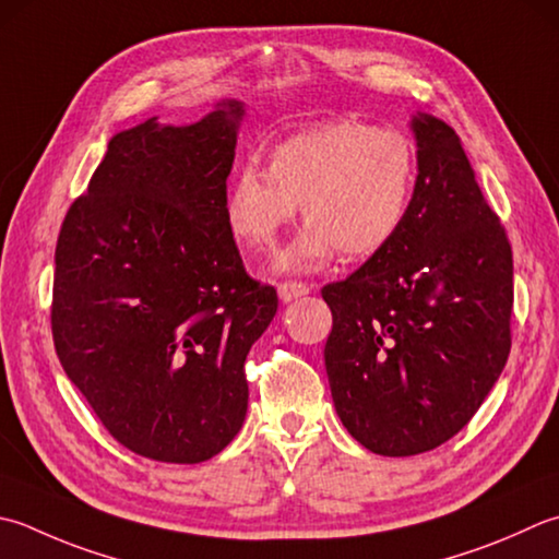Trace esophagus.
<instances>
[{"label": "esophagus", "instance_id": "obj_1", "mask_svg": "<svg viewBox=\"0 0 559 559\" xmlns=\"http://www.w3.org/2000/svg\"><path fill=\"white\" fill-rule=\"evenodd\" d=\"M312 290L310 283H302V281H283L278 283V295L283 302H290V300H298L302 295H308Z\"/></svg>", "mask_w": 559, "mask_h": 559}]
</instances>
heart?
<instances>
[{
    "instance_id": "1",
    "label": "heart",
    "mask_w": 559,
    "mask_h": 559,
    "mask_svg": "<svg viewBox=\"0 0 559 559\" xmlns=\"http://www.w3.org/2000/svg\"><path fill=\"white\" fill-rule=\"evenodd\" d=\"M414 142L395 128L342 118L283 138L269 167L245 164L229 179L225 217L249 249H271L300 203L308 225L281 251L283 269L322 266L342 254L364 261L388 249L417 191Z\"/></svg>"
}]
</instances>
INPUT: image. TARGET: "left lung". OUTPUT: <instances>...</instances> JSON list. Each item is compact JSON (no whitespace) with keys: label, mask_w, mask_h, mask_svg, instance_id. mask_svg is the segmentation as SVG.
<instances>
[{"label":"left lung","mask_w":559,"mask_h":559,"mask_svg":"<svg viewBox=\"0 0 559 559\" xmlns=\"http://www.w3.org/2000/svg\"><path fill=\"white\" fill-rule=\"evenodd\" d=\"M407 223L352 276L326 283L324 346L338 419L378 455H417L463 429L511 352L513 254L455 130L414 118Z\"/></svg>","instance_id":"1"}]
</instances>
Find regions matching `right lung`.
I'll return each instance as SVG.
<instances>
[{
  "label": "right lung",
  "mask_w": 559,
  "mask_h": 559,
  "mask_svg": "<svg viewBox=\"0 0 559 559\" xmlns=\"http://www.w3.org/2000/svg\"><path fill=\"white\" fill-rule=\"evenodd\" d=\"M242 106L108 142L55 247L50 326L64 373L128 451L193 465L247 414L245 360L278 310L227 227Z\"/></svg>",
  "instance_id": "1"
}]
</instances>
